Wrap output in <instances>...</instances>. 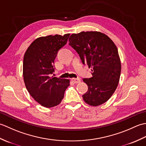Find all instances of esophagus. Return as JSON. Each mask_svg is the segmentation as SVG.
<instances>
[{"mask_svg":"<svg viewBox=\"0 0 146 146\" xmlns=\"http://www.w3.org/2000/svg\"><path fill=\"white\" fill-rule=\"evenodd\" d=\"M72 81L75 83H78L80 82H81V80H80V78H72Z\"/></svg>","mask_w":146,"mask_h":146,"instance_id":"1","label":"esophagus"}]
</instances>
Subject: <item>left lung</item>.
<instances>
[{"label": "left lung", "instance_id": "8db88e82", "mask_svg": "<svg viewBox=\"0 0 146 146\" xmlns=\"http://www.w3.org/2000/svg\"><path fill=\"white\" fill-rule=\"evenodd\" d=\"M69 42L83 63H86L93 71V77L83 79L88 87L83 95V100L93 107L105 103L119 83L121 63L116 45L105 34L98 31L74 33Z\"/></svg>", "mask_w": 146, "mask_h": 146}]
</instances>
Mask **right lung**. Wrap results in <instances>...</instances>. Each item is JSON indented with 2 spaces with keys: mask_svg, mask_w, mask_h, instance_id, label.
I'll return each mask as SVG.
<instances>
[{
  "mask_svg": "<svg viewBox=\"0 0 146 146\" xmlns=\"http://www.w3.org/2000/svg\"><path fill=\"white\" fill-rule=\"evenodd\" d=\"M70 34L39 37L27 49L23 60V78L31 97L42 106L54 107L64 98L70 80L52 76L58 51Z\"/></svg>",
  "mask_w": 146,
  "mask_h": 146,
  "instance_id": "add662e5",
  "label": "right lung"
}]
</instances>
